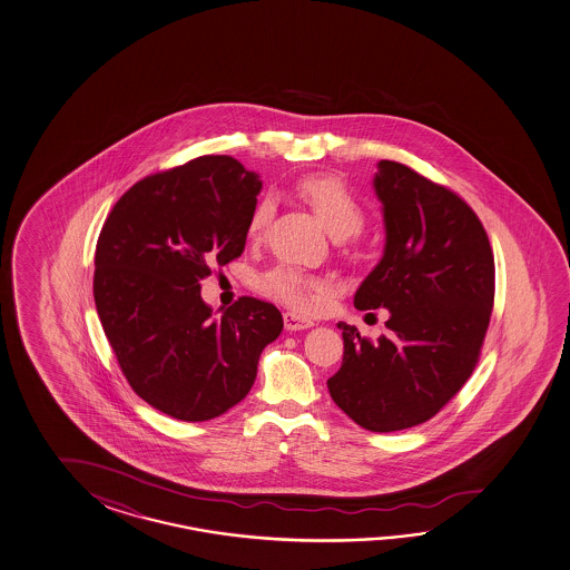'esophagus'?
<instances>
[{"instance_id": "1", "label": "esophagus", "mask_w": 570, "mask_h": 570, "mask_svg": "<svg viewBox=\"0 0 570 570\" xmlns=\"http://www.w3.org/2000/svg\"><path fill=\"white\" fill-rule=\"evenodd\" d=\"M284 326H286V331H304V328L314 326V323L294 312H284Z\"/></svg>"}]
</instances>
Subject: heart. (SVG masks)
I'll return each instance as SVG.
<instances>
[{"label": "heart", "mask_w": 570, "mask_h": 570, "mask_svg": "<svg viewBox=\"0 0 570 570\" xmlns=\"http://www.w3.org/2000/svg\"><path fill=\"white\" fill-rule=\"evenodd\" d=\"M296 189L302 199L314 209V214L318 215L331 236L346 239L363 232L366 224L365 207L341 179L331 175H311L301 179ZM272 217L274 204L269 199H262L249 215L247 237L258 242L268 229ZM259 288L269 296L286 302L292 308L306 312L314 306V292L318 284L301 269L279 264L259 276Z\"/></svg>", "instance_id": "b5f03b06"}]
</instances>
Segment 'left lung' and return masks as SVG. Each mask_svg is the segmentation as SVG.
Returning <instances> with one entry per match:
<instances>
[{
    "mask_svg": "<svg viewBox=\"0 0 570 570\" xmlns=\"http://www.w3.org/2000/svg\"><path fill=\"white\" fill-rule=\"evenodd\" d=\"M376 197L385 252L355 294L358 311L387 308V333L373 343L343 331V365L331 397L376 433L431 420L480 361L494 306V254L462 197L407 165L379 163Z\"/></svg>",
    "mask_w": 570,
    "mask_h": 570,
    "instance_id": "1",
    "label": "left lung"
}]
</instances>
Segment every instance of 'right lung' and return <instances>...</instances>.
Wrapping results in <instances>:
<instances>
[{"label": "right lung", "mask_w": 570, "mask_h": 570, "mask_svg": "<svg viewBox=\"0 0 570 570\" xmlns=\"http://www.w3.org/2000/svg\"><path fill=\"white\" fill-rule=\"evenodd\" d=\"M258 173L205 155L135 183L108 214L95 256V304L122 375L150 407L207 421L246 397L282 333L269 302L237 298L214 318L202 279L239 258Z\"/></svg>", "instance_id": "right-lung-1"}]
</instances>
